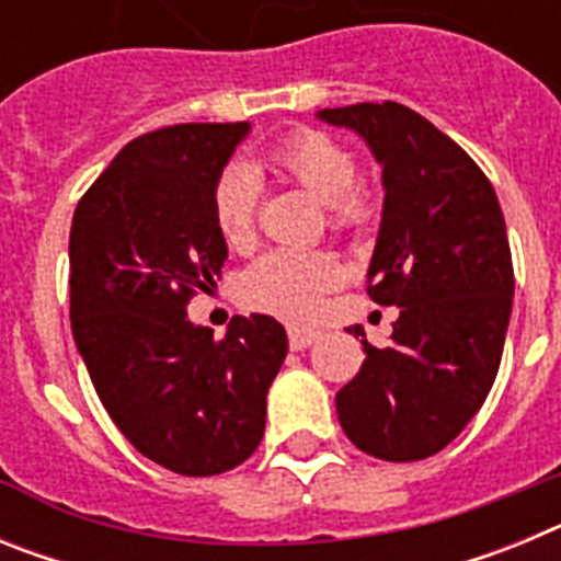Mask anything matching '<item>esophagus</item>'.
I'll use <instances>...</instances> for the list:
<instances>
[{
  "mask_svg": "<svg viewBox=\"0 0 561 561\" xmlns=\"http://www.w3.org/2000/svg\"><path fill=\"white\" fill-rule=\"evenodd\" d=\"M317 340V331H311V329H297V325H291L289 329V345H291V351H304V348H309L311 342Z\"/></svg>",
  "mask_w": 561,
  "mask_h": 561,
  "instance_id": "34e87169",
  "label": "esophagus"
}]
</instances>
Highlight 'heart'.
Listing matches in <instances>:
<instances>
[{
  "mask_svg": "<svg viewBox=\"0 0 561 561\" xmlns=\"http://www.w3.org/2000/svg\"><path fill=\"white\" fill-rule=\"evenodd\" d=\"M272 165L309 191L329 210L331 227L356 232L370 221V196L359 185L354 153L323 131H295L272 148ZM257 176L247 165L221 171L213 187V221L232 250H247L255 238ZM342 280V264L331 252L272 250L241 277V300L250 309L284 320H306L317 300Z\"/></svg>",
  "mask_w": 561,
  "mask_h": 561,
  "instance_id": "heart-1",
  "label": "heart"
}]
</instances>
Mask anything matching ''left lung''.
Returning a JSON list of instances; mask_svg holds the SVG:
<instances>
[{"mask_svg":"<svg viewBox=\"0 0 561 561\" xmlns=\"http://www.w3.org/2000/svg\"><path fill=\"white\" fill-rule=\"evenodd\" d=\"M317 117L359 134L381 165L368 295L401 309L388 345L362 340L365 362L336 393V415L362 453L430 458L483 408L503 356L514 266L497 193L458 142L401 103Z\"/></svg>","mask_w":561,"mask_h":561,"instance_id":"left-lung-1","label":"left lung"}]
</instances>
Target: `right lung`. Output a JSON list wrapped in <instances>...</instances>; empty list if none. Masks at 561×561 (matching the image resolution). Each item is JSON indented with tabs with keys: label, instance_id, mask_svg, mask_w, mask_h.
I'll return each mask as SVG.
<instances>
[{
	"label": "right lung",
	"instance_id": "1",
	"mask_svg": "<svg viewBox=\"0 0 561 561\" xmlns=\"http://www.w3.org/2000/svg\"><path fill=\"white\" fill-rule=\"evenodd\" d=\"M250 123H182L128 142L83 193L69 230V320L89 379L131 447L187 478L244 463L264 438L286 359L270 314L225 340L187 320L227 257L213 187Z\"/></svg>",
	"mask_w": 561,
	"mask_h": 561
}]
</instances>
